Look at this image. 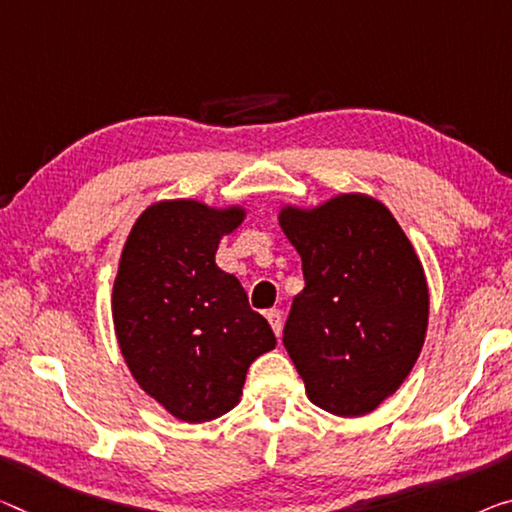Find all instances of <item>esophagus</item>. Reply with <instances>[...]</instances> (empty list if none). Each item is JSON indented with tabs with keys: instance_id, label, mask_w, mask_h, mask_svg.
Listing matches in <instances>:
<instances>
[{
	"instance_id": "1",
	"label": "esophagus",
	"mask_w": 512,
	"mask_h": 512,
	"mask_svg": "<svg viewBox=\"0 0 512 512\" xmlns=\"http://www.w3.org/2000/svg\"><path fill=\"white\" fill-rule=\"evenodd\" d=\"M265 318H267V322H270L272 332L279 336V334H281V329H283V318H281V311H279V309H270V311H265Z\"/></svg>"
}]
</instances>
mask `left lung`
Listing matches in <instances>:
<instances>
[{
	"label": "left lung",
	"mask_w": 512,
	"mask_h": 512,
	"mask_svg": "<svg viewBox=\"0 0 512 512\" xmlns=\"http://www.w3.org/2000/svg\"><path fill=\"white\" fill-rule=\"evenodd\" d=\"M279 226L302 258L283 345L306 396L336 416L373 412L410 375L428 332V281L410 238L361 192L286 203Z\"/></svg>",
	"instance_id": "8db88e82"
}]
</instances>
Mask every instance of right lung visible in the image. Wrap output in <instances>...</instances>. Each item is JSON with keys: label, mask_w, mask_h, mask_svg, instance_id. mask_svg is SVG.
I'll use <instances>...</instances> for the list:
<instances>
[{"label": "right lung", "mask_w": 512, "mask_h": 512, "mask_svg": "<svg viewBox=\"0 0 512 512\" xmlns=\"http://www.w3.org/2000/svg\"><path fill=\"white\" fill-rule=\"evenodd\" d=\"M245 217V206L164 199L125 238L112 290L116 341L139 387L178 421L233 410L251 361L277 345L240 281L215 263Z\"/></svg>", "instance_id": "right-lung-1"}]
</instances>
